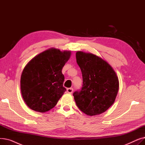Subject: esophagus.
Segmentation results:
<instances>
[{
    "instance_id": "34e87169",
    "label": "esophagus",
    "mask_w": 145,
    "mask_h": 145,
    "mask_svg": "<svg viewBox=\"0 0 145 145\" xmlns=\"http://www.w3.org/2000/svg\"><path fill=\"white\" fill-rule=\"evenodd\" d=\"M73 90V88H68V89H67V92L69 93H71V94L72 93Z\"/></svg>"
}]
</instances>
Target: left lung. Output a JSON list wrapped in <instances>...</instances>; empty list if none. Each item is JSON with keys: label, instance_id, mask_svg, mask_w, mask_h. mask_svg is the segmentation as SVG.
Segmentation results:
<instances>
[{"label": "left lung", "instance_id": "1", "mask_svg": "<svg viewBox=\"0 0 145 145\" xmlns=\"http://www.w3.org/2000/svg\"><path fill=\"white\" fill-rule=\"evenodd\" d=\"M76 58L83 86L80 91L73 93L75 102L86 115H100L115 102L119 87L118 76L106 60L92 53L78 51Z\"/></svg>", "mask_w": 145, "mask_h": 145}]
</instances>
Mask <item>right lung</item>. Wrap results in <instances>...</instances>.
Returning a JSON list of instances; mask_svg holds the SVG:
<instances>
[{"label": "right lung", "mask_w": 145, "mask_h": 145, "mask_svg": "<svg viewBox=\"0 0 145 145\" xmlns=\"http://www.w3.org/2000/svg\"><path fill=\"white\" fill-rule=\"evenodd\" d=\"M71 51L54 48L39 53L27 63L20 78V90L28 107L44 113L56 105L66 88L62 68L70 59Z\"/></svg>", "instance_id": "right-lung-1"}]
</instances>
